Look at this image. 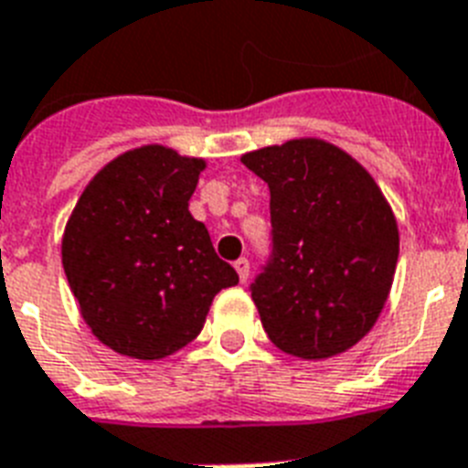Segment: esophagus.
I'll return each instance as SVG.
<instances>
[{"label":"esophagus","mask_w":468,"mask_h":468,"mask_svg":"<svg viewBox=\"0 0 468 468\" xmlns=\"http://www.w3.org/2000/svg\"><path fill=\"white\" fill-rule=\"evenodd\" d=\"M233 267H235V271H238V276H240L242 283H245V281L250 279V261H247L245 257H240V260L235 261Z\"/></svg>","instance_id":"esophagus-1"}]
</instances>
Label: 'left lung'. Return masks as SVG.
Instances as JSON below:
<instances>
[{
  "label": "left lung",
  "mask_w": 468,
  "mask_h": 468,
  "mask_svg": "<svg viewBox=\"0 0 468 468\" xmlns=\"http://www.w3.org/2000/svg\"><path fill=\"white\" fill-rule=\"evenodd\" d=\"M240 161L271 192L273 257L252 283L264 332L303 360L348 351L392 291L399 228L389 201L353 155L314 136Z\"/></svg>",
  "instance_id": "obj_1"
}]
</instances>
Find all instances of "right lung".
Instances as JSON below:
<instances>
[{
  "label": "right lung",
  "instance_id": "1",
  "mask_svg": "<svg viewBox=\"0 0 468 468\" xmlns=\"http://www.w3.org/2000/svg\"><path fill=\"white\" fill-rule=\"evenodd\" d=\"M204 158L161 144L102 165L62 235V267L83 322L101 344L161 360L197 339L214 295L238 283L207 226L189 214Z\"/></svg>",
  "mask_w": 468,
  "mask_h": 468
}]
</instances>
